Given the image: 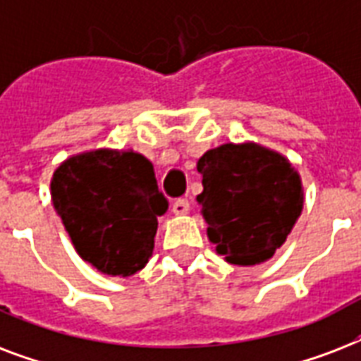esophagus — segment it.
Returning a JSON list of instances; mask_svg holds the SVG:
<instances>
[{"label":"esophagus","mask_w":361,"mask_h":361,"mask_svg":"<svg viewBox=\"0 0 361 361\" xmlns=\"http://www.w3.org/2000/svg\"><path fill=\"white\" fill-rule=\"evenodd\" d=\"M189 208H191V204H189L187 198H178V200H174V204H172V212H174L176 215H185L187 212H189Z\"/></svg>","instance_id":"34e87169"}]
</instances>
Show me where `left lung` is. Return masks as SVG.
<instances>
[{"mask_svg": "<svg viewBox=\"0 0 361 361\" xmlns=\"http://www.w3.org/2000/svg\"><path fill=\"white\" fill-rule=\"evenodd\" d=\"M197 169L204 185L197 202L217 252L238 266L274 257L303 206L302 181L288 161L255 144H225L204 153Z\"/></svg>", "mask_w": 361, "mask_h": 361, "instance_id": "1", "label": "left lung"}]
</instances>
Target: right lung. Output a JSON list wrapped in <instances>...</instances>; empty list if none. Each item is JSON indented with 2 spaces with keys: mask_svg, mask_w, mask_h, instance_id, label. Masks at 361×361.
I'll return each mask as SVG.
<instances>
[{
  "mask_svg": "<svg viewBox=\"0 0 361 361\" xmlns=\"http://www.w3.org/2000/svg\"><path fill=\"white\" fill-rule=\"evenodd\" d=\"M50 187L54 208L86 262L120 277L146 266L157 215L169 208L146 157L110 149L82 153L54 172Z\"/></svg>",
  "mask_w": 361,
  "mask_h": 361,
  "instance_id": "right-lung-1",
  "label": "right lung"
}]
</instances>
